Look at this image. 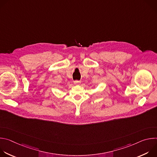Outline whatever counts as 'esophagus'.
<instances>
[{"instance_id":"34e87169","label":"esophagus","mask_w":157,"mask_h":157,"mask_svg":"<svg viewBox=\"0 0 157 157\" xmlns=\"http://www.w3.org/2000/svg\"><path fill=\"white\" fill-rule=\"evenodd\" d=\"M81 81H78V80H76V81H74V84H76V85H79L81 84Z\"/></svg>"}]
</instances>
